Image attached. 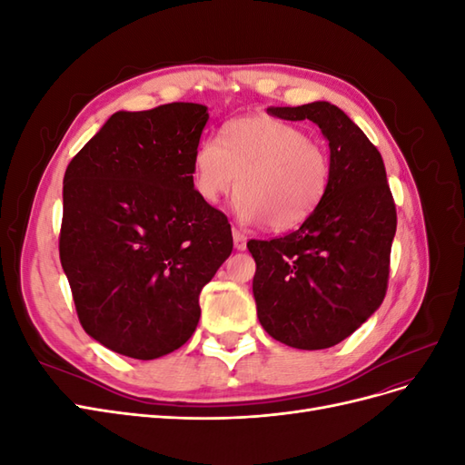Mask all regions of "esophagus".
<instances>
[{"mask_svg":"<svg viewBox=\"0 0 465 465\" xmlns=\"http://www.w3.org/2000/svg\"><path fill=\"white\" fill-rule=\"evenodd\" d=\"M232 241H234V248H236V250H246L248 238H246V234H244L241 229L232 227Z\"/></svg>","mask_w":465,"mask_h":465,"instance_id":"1","label":"esophagus"}]
</instances>
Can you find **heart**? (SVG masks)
Wrapping results in <instances>:
<instances>
[{"mask_svg":"<svg viewBox=\"0 0 465 465\" xmlns=\"http://www.w3.org/2000/svg\"><path fill=\"white\" fill-rule=\"evenodd\" d=\"M193 186L209 203L242 193V219L272 231L297 229L326 195L331 180L328 147L287 120L244 116L223 128V143L205 137L193 151Z\"/></svg>","mask_w":465,"mask_h":465,"instance_id":"1","label":"heart"}]
</instances>
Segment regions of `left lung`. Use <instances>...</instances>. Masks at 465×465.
Listing matches in <instances>:
<instances>
[{
    "label": "left lung",
    "instance_id": "left-lung-1",
    "mask_svg": "<svg viewBox=\"0 0 465 465\" xmlns=\"http://www.w3.org/2000/svg\"><path fill=\"white\" fill-rule=\"evenodd\" d=\"M281 120H311L330 142L331 180L301 229L250 241L256 311L263 330L289 347H333L367 322L388 289L396 203L382 154L330 103L267 108Z\"/></svg>",
    "mask_w": 465,
    "mask_h": 465
}]
</instances>
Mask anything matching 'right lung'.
<instances>
[{
  "label": "right lung",
  "instance_id": "obj_1",
  "mask_svg": "<svg viewBox=\"0 0 465 465\" xmlns=\"http://www.w3.org/2000/svg\"><path fill=\"white\" fill-rule=\"evenodd\" d=\"M207 118L193 103L116 112L67 164L60 262L83 330L114 353L184 345L232 252L227 215L193 190Z\"/></svg>",
  "mask_w": 465,
  "mask_h": 465
}]
</instances>
